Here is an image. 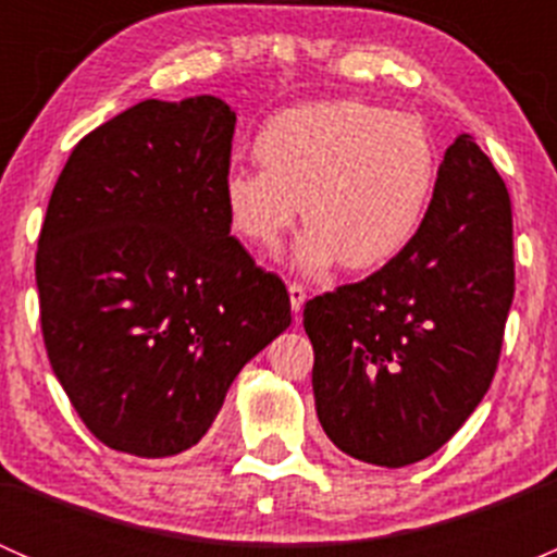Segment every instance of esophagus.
Segmentation results:
<instances>
[{
    "instance_id": "obj_1",
    "label": "esophagus",
    "mask_w": 557,
    "mask_h": 557,
    "mask_svg": "<svg viewBox=\"0 0 557 557\" xmlns=\"http://www.w3.org/2000/svg\"><path fill=\"white\" fill-rule=\"evenodd\" d=\"M288 296H290V310H294L296 318H299V314H301V307H305V299H307L305 285L290 283V285H288Z\"/></svg>"
}]
</instances>
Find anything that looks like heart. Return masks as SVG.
I'll list each match as a JSON object with an SVG mask.
<instances>
[{
	"label": "heart",
	"instance_id": "b5f03b06",
	"mask_svg": "<svg viewBox=\"0 0 557 557\" xmlns=\"http://www.w3.org/2000/svg\"><path fill=\"white\" fill-rule=\"evenodd\" d=\"M261 170L234 166L221 185L234 237L269 252L301 218L296 250L307 274L342 263L374 272L418 239L440 185V153L412 115L361 99L290 107L256 134Z\"/></svg>",
	"mask_w": 557,
	"mask_h": 557
}]
</instances>
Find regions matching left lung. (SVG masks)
I'll list each match as a JSON object with an SVG mask.
<instances>
[{
	"label": "left lung",
	"instance_id": "8db88e82",
	"mask_svg": "<svg viewBox=\"0 0 557 557\" xmlns=\"http://www.w3.org/2000/svg\"><path fill=\"white\" fill-rule=\"evenodd\" d=\"M512 296L507 185L474 137L458 134L418 239L361 283L307 301L329 440L387 469L440 450L493 383Z\"/></svg>",
	"mask_w": 557,
	"mask_h": 557
}]
</instances>
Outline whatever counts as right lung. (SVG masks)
Masks as SVG:
<instances>
[{"label": "right lung", "mask_w": 557, "mask_h": 557, "mask_svg": "<svg viewBox=\"0 0 557 557\" xmlns=\"http://www.w3.org/2000/svg\"><path fill=\"white\" fill-rule=\"evenodd\" d=\"M234 126L215 97L145 99L86 134L50 194L35 261L45 350L117 453L194 447L239 369L290 323L285 283L223 212Z\"/></svg>", "instance_id": "obj_1"}]
</instances>
